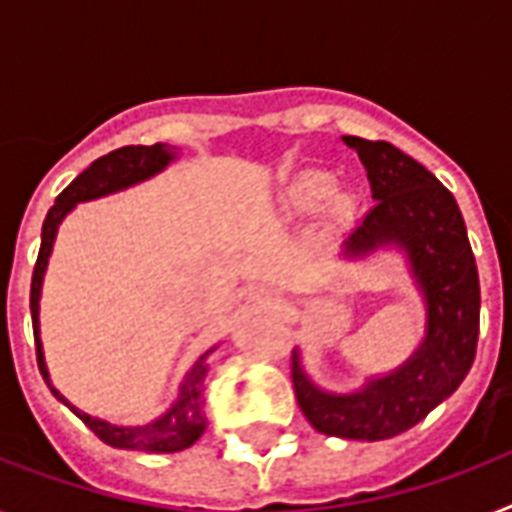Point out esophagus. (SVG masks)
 I'll list each match as a JSON object with an SVG mask.
<instances>
[{
  "label": "esophagus",
  "mask_w": 512,
  "mask_h": 512,
  "mask_svg": "<svg viewBox=\"0 0 512 512\" xmlns=\"http://www.w3.org/2000/svg\"><path fill=\"white\" fill-rule=\"evenodd\" d=\"M255 300H268V295H265L263 289H257V292H255Z\"/></svg>",
  "instance_id": "34e87169"
}]
</instances>
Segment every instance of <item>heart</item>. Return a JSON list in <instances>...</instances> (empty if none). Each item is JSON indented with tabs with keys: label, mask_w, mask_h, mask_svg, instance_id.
<instances>
[{
	"label": "heart",
	"mask_w": 512,
	"mask_h": 512,
	"mask_svg": "<svg viewBox=\"0 0 512 512\" xmlns=\"http://www.w3.org/2000/svg\"><path fill=\"white\" fill-rule=\"evenodd\" d=\"M335 191V177L329 172H303L287 185L281 193V207L287 215H308L324 204ZM348 207V201L340 199V209Z\"/></svg>",
	"instance_id": "1"
}]
</instances>
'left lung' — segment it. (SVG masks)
Here are the masks:
<instances>
[{
	"label": "left lung",
	"instance_id": "obj_1",
	"mask_svg": "<svg viewBox=\"0 0 512 512\" xmlns=\"http://www.w3.org/2000/svg\"><path fill=\"white\" fill-rule=\"evenodd\" d=\"M366 170L374 207L350 233L348 252L398 244L428 300V337L398 372L350 396L324 393L292 353V385L305 420L324 436L382 441L398 436L460 388L478 345L481 287L465 220L436 175L385 140L345 135Z\"/></svg>",
	"mask_w": 512,
	"mask_h": 512
}]
</instances>
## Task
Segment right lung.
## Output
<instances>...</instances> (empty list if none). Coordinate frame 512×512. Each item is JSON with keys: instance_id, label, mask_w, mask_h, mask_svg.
<instances>
[{"instance_id": "right-lung-1", "label": "right lung", "mask_w": 512, "mask_h": 512, "mask_svg": "<svg viewBox=\"0 0 512 512\" xmlns=\"http://www.w3.org/2000/svg\"><path fill=\"white\" fill-rule=\"evenodd\" d=\"M175 159V151L164 143H154V146H124L116 148L111 154L100 156L95 162L76 177L74 183L68 185L66 191L60 193L55 204L50 207L42 225V247H39V257H36L34 276H31V319H34V340H36V364L39 372L50 385L47 377V366H44L42 342H39V292H42V276L47 268V257L52 252V241L58 233L60 220L79 204V201L98 199L106 193L122 191L127 185L140 183L146 177L156 175L164 170L167 164ZM212 350H207L204 356L191 366V372L185 374L183 385H180V398H177L172 409L162 414L159 420L148 422L143 428H119L106 420L90 417V414L79 412L76 406H71L66 398L60 396L58 390H50L103 441V444L114 446V449H132V452H180L188 449L191 444L199 441V436L207 428V417H204V374H207V356Z\"/></svg>"}]
</instances>
